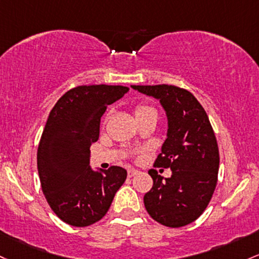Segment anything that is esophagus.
<instances>
[{
  "label": "esophagus",
  "instance_id": "34e87169",
  "mask_svg": "<svg viewBox=\"0 0 259 259\" xmlns=\"http://www.w3.org/2000/svg\"><path fill=\"white\" fill-rule=\"evenodd\" d=\"M138 171H136V169H127V177L129 178H132V177H134V176H136L138 175Z\"/></svg>",
  "mask_w": 259,
  "mask_h": 259
}]
</instances>
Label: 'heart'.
<instances>
[{
    "mask_svg": "<svg viewBox=\"0 0 259 259\" xmlns=\"http://www.w3.org/2000/svg\"><path fill=\"white\" fill-rule=\"evenodd\" d=\"M134 113H135L136 119H138V121L141 120V119L147 118V116H151V115L157 116V110H156L153 107L149 106V104H138V106L135 107Z\"/></svg>",
    "mask_w": 259,
    "mask_h": 259,
    "instance_id": "heart-1",
    "label": "heart"
}]
</instances>
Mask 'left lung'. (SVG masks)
<instances>
[{
    "label": "left lung",
    "instance_id": "1",
    "mask_svg": "<svg viewBox=\"0 0 259 259\" xmlns=\"http://www.w3.org/2000/svg\"><path fill=\"white\" fill-rule=\"evenodd\" d=\"M132 87L160 99L168 119L167 139L153 166L171 168L172 175L163 180L156 169H150L153 186L144 197L145 208L161 225L186 226L203 214L218 183L220 156L208 114L184 88Z\"/></svg>",
    "mask_w": 259,
    "mask_h": 259
}]
</instances>
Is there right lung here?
Instances as JSON below:
<instances>
[{"label":"right lung","mask_w":259,"mask_h":259,"mask_svg":"<svg viewBox=\"0 0 259 259\" xmlns=\"http://www.w3.org/2000/svg\"><path fill=\"white\" fill-rule=\"evenodd\" d=\"M129 91L125 86L92 84L67 91L51 109L36 153L42 193L53 211L71 226L101 220L110 208L126 171L90 167V147L98 140L101 116Z\"/></svg>","instance_id":"add662e5"}]
</instances>
